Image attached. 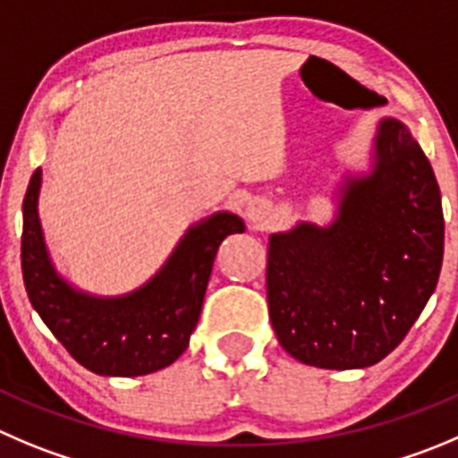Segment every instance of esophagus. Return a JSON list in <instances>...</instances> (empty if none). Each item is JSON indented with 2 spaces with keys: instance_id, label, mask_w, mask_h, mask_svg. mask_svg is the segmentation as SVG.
Here are the masks:
<instances>
[{
  "instance_id": "34e87169",
  "label": "esophagus",
  "mask_w": 458,
  "mask_h": 458,
  "mask_svg": "<svg viewBox=\"0 0 458 458\" xmlns=\"http://www.w3.org/2000/svg\"><path fill=\"white\" fill-rule=\"evenodd\" d=\"M272 216V204L263 198H254L247 202V217L251 222H265Z\"/></svg>"
}]
</instances>
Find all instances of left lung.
Segmentation results:
<instances>
[{
	"mask_svg": "<svg viewBox=\"0 0 458 458\" xmlns=\"http://www.w3.org/2000/svg\"><path fill=\"white\" fill-rule=\"evenodd\" d=\"M443 238L432 164L407 125L382 119L371 173L344 182L337 217L269 236L267 306L278 344L310 367L377 364L432 297Z\"/></svg>",
	"mask_w": 458,
	"mask_h": 458,
	"instance_id": "8db88e82",
	"label": "left lung"
}]
</instances>
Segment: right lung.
I'll return each mask as SVG.
<instances>
[{
  "instance_id": "add662e5",
  "label": "right lung",
  "mask_w": 458,
  "mask_h": 458,
  "mask_svg": "<svg viewBox=\"0 0 458 458\" xmlns=\"http://www.w3.org/2000/svg\"><path fill=\"white\" fill-rule=\"evenodd\" d=\"M42 171L24 195L21 274L26 294L69 355L98 376H146L168 367L186 351L202 310L217 247L245 232L233 213H213L191 226L166 265L123 297H91L73 290L47 251L38 216Z\"/></svg>"
}]
</instances>
